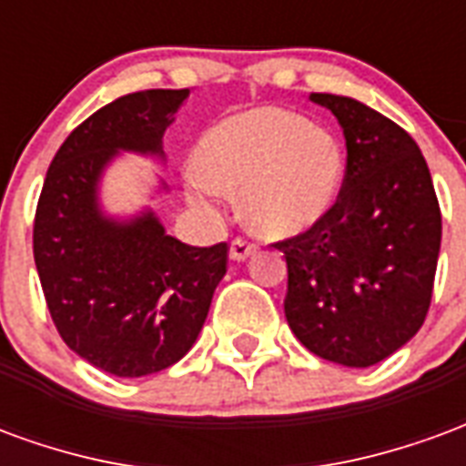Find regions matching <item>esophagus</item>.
Here are the masks:
<instances>
[{
	"mask_svg": "<svg viewBox=\"0 0 466 466\" xmlns=\"http://www.w3.org/2000/svg\"><path fill=\"white\" fill-rule=\"evenodd\" d=\"M254 247L252 242H247V239H234L232 244H229V257H232L234 262H244L247 257H252L254 254Z\"/></svg>",
	"mask_w": 466,
	"mask_h": 466,
	"instance_id": "1",
	"label": "esophagus"
}]
</instances>
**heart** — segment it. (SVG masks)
I'll list each match as a JSON object with an SVG mask.
<instances>
[{
  "instance_id": "1",
  "label": "heart",
  "mask_w": 466,
  "mask_h": 466,
  "mask_svg": "<svg viewBox=\"0 0 466 466\" xmlns=\"http://www.w3.org/2000/svg\"><path fill=\"white\" fill-rule=\"evenodd\" d=\"M342 179V144L329 129L287 109L259 106L204 132L187 189L199 207L222 192H242L247 227L267 239H287L332 209Z\"/></svg>"
}]
</instances>
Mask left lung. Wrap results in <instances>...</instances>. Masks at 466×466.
I'll use <instances>...</instances> for the list:
<instances>
[{
	"label": "left lung",
	"mask_w": 466,
	"mask_h": 466,
	"mask_svg": "<svg viewBox=\"0 0 466 466\" xmlns=\"http://www.w3.org/2000/svg\"><path fill=\"white\" fill-rule=\"evenodd\" d=\"M342 127V192L319 222L274 247L287 259L284 314L307 350L371 367L424 324L440 259L441 214L410 134L351 96L309 95Z\"/></svg>",
	"instance_id": "left-lung-1"
}]
</instances>
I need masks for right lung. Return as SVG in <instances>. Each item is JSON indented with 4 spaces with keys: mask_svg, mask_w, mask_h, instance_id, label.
Listing matches in <instances>:
<instances>
[{
    "mask_svg": "<svg viewBox=\"0 0 466 466\" xmlns=\"http://www.w3.org/2000/svg\"><path fill=\"white\" fill-rule=\"evenodd\" d=\"M187 96L147 89L102 106L59 147L36 204L35 264L56 332L115 377L182 360L227 274V242L189 247L152 209L115 219L99 204L102 174L119 152L164 159L162 137Z\"/></svg>",
    "mask_w": 466,
    "mask_h": 466,
    "instance_id": "right-lung-1",
    "label": "right lung"
}]
</instances>
